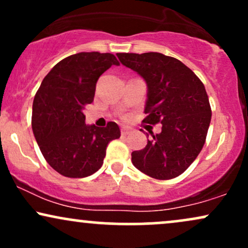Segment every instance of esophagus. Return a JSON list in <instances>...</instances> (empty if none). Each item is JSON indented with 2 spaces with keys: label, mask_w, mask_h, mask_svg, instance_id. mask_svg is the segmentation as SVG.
Instances as JSON below:
<instances>
[{
  "label": "esophagus",
  "mask_w": 248,
  "mask_h": 248,
  "mask_svg": "<svg viewBox=\"0 0 248 248\" xmlns=\"http://www.w3.org/2000/svg\"><path fill=\"white\" fill-rule=\"evenodd\" d=\"M132 132V128L128 127V126H122L121 127V134L122 135H127V134H129Z\"/></svg>",
  "instance_id": "obj_1"
}]
</instances>
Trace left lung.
Returning <instances> with one entry per match:
<instances>
[{"label":"left lung","mask_w":248,"mask_h":248,"mask_svg":"<svg viewBox=\"0 0 248 248\" xmlns=\"http://www.w3.org/2000/svg\"><path fill=\"white\" fill-rule=\"evenodd\" d=\"M119 61L135 71L147 84L144 122H161L132 162L150 177L171 179L184 172L205 143L211 107L203 82L178 59L158 52L116 53Z\"/></svg>","instance_id":"1"}]
</instances>
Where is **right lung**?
<instances>
[{
  "instance_id": "obj_1",
  "label": "right lung",
  "mask_w": 248,
  "mask_h": 248,
  "mask_svg": "<svg viewBox=\"0 0 248 248\" xmlns=\"http://www.w3.org/2000/svg\"><path fill=\"white\" fill-rule=\"evenodd\" d=\"M119 65L112 53L79 52L64 58L43 79L32 105V130L39 149L57 172L82 178L100 169L106 148L120 138L115 122L85 124L82 110L94 99L105 71Z\"/></svg>"
}]
</instances>
